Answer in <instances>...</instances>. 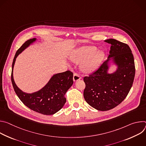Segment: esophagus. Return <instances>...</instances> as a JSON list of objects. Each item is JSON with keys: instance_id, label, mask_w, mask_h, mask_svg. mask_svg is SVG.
Listing matches in <instances>:
<instances>
[{"instance_id": "obj_1", "label": "esophagus", "mask_w": 146, "mask_h": 146, "mask_svg": "<svg viewBox=\"0 0 146 146\" xmlns=\"http://www.w3.org/2000/svg\"><path fill=\"white\" fill-rule=\"evenodd\" d=\"M80 79H81V77L77 73H74V74H73V81L74 82L77 81H78Z\"/></svg>"}]
</instances>
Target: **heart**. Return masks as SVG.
I'll return each mask as SVG.
<instances>
[{"label": "heart", "mask_w": 146, "mask_h": 146, "mask_svg": "<svg viewBox=\"0 0 146 146\" xmlns=\"http://www.w3.org/2000/svg\"><path fill=\"white\" fill-rule=\"evenodd\" d=\"M95 46H84L78 48L71 57L74 63H83L82 69L86 72H92L96 70L103 59L104 52L96 51Z\"/></svg>", "instance_id": "1"}]
</instances>
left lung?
I'll return each instance as SVG.
<instances>
[{"label":"left lung","instance_id":"obj_1","mask_svg":"<svg viewBox=\"0 0 146 146\" xmlns=\"http://www.w3.org/2000/svg\"><path fill=\"white\" fill-rule=\"evenodd\" d=\"M105 41L111 44L108 59L95 72L84 77V98L91 107L99 111L112 109L125 99L135 74L134 58L128 45L113 38ZM112 64L116 69L109 73Z\"/></svg>","mask_w":146,"mask_h":146}]
</instances>
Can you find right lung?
I'll return each instance as SVG.
<instances>
[{
    "label": "right lung",
    "instance_id": "right-lung-1",
    "mask_svg": "<svg viewBox=\"0 0 146 146\" xmlns=\"http://www.w3.org/2000/svg\"><path fill=\"white\" fill-rule=\"evenodd\" d=\"M36 41V38L27 40L16 52L12 64L11 82L15 92L26 106L38 113L52 115L63 108L66 102L65 94L73 84L72 72L68 70L54 74L42 88L31 94L20 90L16 85L13 77V69L16 58Z\"/></svg>",
    "mask_w": 146,
    "mask_h": 146
}]
</instances>
